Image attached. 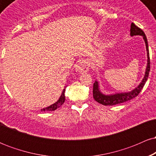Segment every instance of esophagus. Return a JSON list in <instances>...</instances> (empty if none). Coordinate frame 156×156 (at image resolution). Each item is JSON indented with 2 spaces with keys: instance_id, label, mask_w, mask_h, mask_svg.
Segmentation results:
<instances>
[{
  "instance_id": "1",
  "label": "esophagus",
  "mask_w": 156,
  "mask_h": 156,
  "mask_svg": "<svg viewBox=\"0 0 156 156\" xmlns=\"http://www.w3.org/2000/svg\"><path fill=\"white\" fill-rule=\"evenodd\" d=\"M89 65L85 61H80L77 63L76 69L79 73H87L89 71Z\"/></svg>"
}]
</instances>
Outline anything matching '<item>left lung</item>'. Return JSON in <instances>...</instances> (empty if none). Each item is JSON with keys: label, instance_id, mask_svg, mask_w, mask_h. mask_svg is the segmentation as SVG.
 <instances>
[{"label": "left lung", "instance_id": "obj_1", "mask_svg": "<svg viewBox=\"0 0 156 156\" xmlns=\"http://www.w3.org/2000/svg\"><path fill=\"white\" fill-rule=\"evenodd\" d=\"M130 35L135 36V35H140L143 36V38L144 39V42L146 44V49L147 52V66L145 75H144V78H143L142 81L139 86L133 89L131 92L128 93H120V94H112V95H105V94H102L100 92L99 88H98V83L95 81L93 84V98L98 103H101L102 105H114L119 104V103H124V102L128 101L130 100L133 99L139 95V94L144 87V84H145L147 80L148 76H149V73L150 70V54H149V48H148V43L147 39L145 36V34L144 31L141 29L140 28L136 26L133 23H131L130 26Z\"/></svg>", "mask_w": 156, "mask_h": 156}]
</instances>
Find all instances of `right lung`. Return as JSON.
<instances>
[{
	"label": "right lung",
	"mask_w": 156,
	"mask_h": 156,
	"mask_svg": "<svg viewBox=\"0 0 156 156\" xmlns=\"http://www.w3.org/2000/svg\"><path fill=\"white\" fill-rule=\"evenodd\" d=\"M64 92H65V89H64L63 92H62V95H61L60 98L58 99V101L57 102H55V103H53V105H50V106L47 107V108L42 109L41 111L42 112H44V111H55V109H57L58 108H59L61 105H62V104L64 103L65 101V96H64Z\"/></svg>",
	"instance_id": "right-lung-1"
}]
</instances>
